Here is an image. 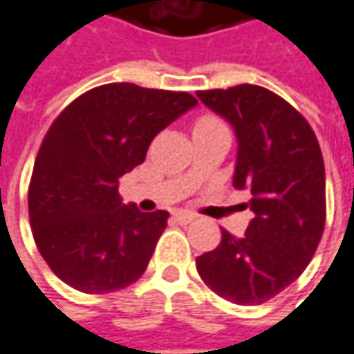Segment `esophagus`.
I'll use <instances>...</instances> for the list:
<instances>
[{"mask_svg": "<svg viewBox=\"0 0 354 354\" xmlns=\"http://www.w3.org/2000/svg\"><path fill=\"white\" fill-rule=\"evenodd\" d=\"M173 219L179 223V225H187V223L195 221V215L193 213H187V211H175L173 213Z\"/></svg>", "mask_w": 354, "mask_h": 354, "instance_id": "1", "label": "esophagus"}]
</instances>
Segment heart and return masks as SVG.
<instances>
[{
	"label": "heart",
	"instance_id": "1",
	"mask_svg": "<svg viewBox=\"0 0 354 354\" xmlns=\"http://www.w3.org/2000/svg\"><path fill=\"white\" fill-rule=\"evenodd\" d=\"M221 121L219 119H215V117H201L197 123H195V129H199V127H209V125H219Z\"/></svg>",
	"mask_w": 354,
	"mask_h": 354
}]
</instances>
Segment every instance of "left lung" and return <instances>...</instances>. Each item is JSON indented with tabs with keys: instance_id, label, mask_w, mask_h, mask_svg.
Here are the masks:
<instances>
[{
	"instance_id": "8db88e82",
	"label": "left lung",
	"mask_w": 354,
	"mask_h": 354,
	"mask_svg": "<svg viewBox=\"0 0 354 354\" xmlns=\"http://www.w3.org/2000/svg\"><path fill=\"white\" fill-rule=\"evenodd\" d=\"M237 135L235 189L255 217L243 237L221 229L217 249L197 257L205 285L237 305H261L307 269L325 229V163L307 119L277 93L243 83L197 91Z\"/></svg>"
}]
</instances>
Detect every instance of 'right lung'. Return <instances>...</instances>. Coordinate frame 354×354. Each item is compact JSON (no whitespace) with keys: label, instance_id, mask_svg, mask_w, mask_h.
I'll return each mask as SVG.
<instances>
[{"label":"right lung","instance_id":"right-lung-1","mask_svg":"<svg viewBox=\"0 0 354 354\" xmlns=\"http://www.w3.org/2000/svg\"><path fill=\"white\" fill-rule=\"evenodd\" d=\"M195 105L185 91L107 83L51 123L27 205L35 245L63 283L101 295L145 273L169 213L121 203L119 177L141 165L153 137Z\"/></svg>","mask_w":354,"mask_h":354}]
</instances>
